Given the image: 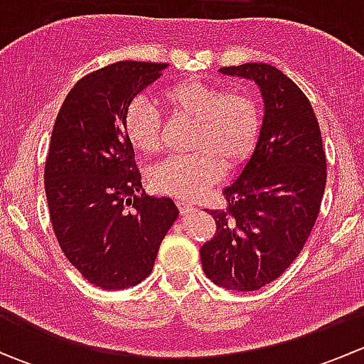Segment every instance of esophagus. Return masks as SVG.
Returning a JSON list of instances; mask_svg holds the SVG:
<instances>
[{
  "label": "esophagus",
  "mask_w": 364,
  "mask_h": 364,
  "mask_svg": "<svg viewBox=\"0 0 364 364\" xmlns=\"http://www.w3.org/2000/svg\"><path fill=\"white\" fill-rule=\"evenodd\" d=\"M178 208H179V211L183 213V215L196 211V205L190 204V203H185V200H178Z\"/></svg>",
  "instance_id": "34e87169"
}]
</instances>
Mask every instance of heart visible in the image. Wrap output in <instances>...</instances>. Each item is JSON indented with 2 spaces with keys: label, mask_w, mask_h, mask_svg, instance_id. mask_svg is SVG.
Segmentation results:
<instances>
[{
  "label": "heart",
  "mask_w": 364,
  "mask_h": 364,
  "mask_svg": "<svg viewBox=\"0 0 364 364\" xmlns=\"http://www.w3.org/2000/svg\"><path fill=\"white\" fill-rule=\"evenodd\" d=\"M161 100L172 116L193 123L190 134L193 153L171 156L153 168L149 183L155 192L197 199L220 181L225 167H240L252 156L262 117L250 93L186 79L165 87ZM123 130L135 151L144 155L160 151V116L144 98H135L127 105Z\"/></svg>",
  "instance_id": "1"
}]
</instances>
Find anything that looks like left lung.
<instances>
[{
  "label": "left lung",
  "mask_w": 364,
  "mask_h": 364,
  "mask_svg": "<svg viewBox=\"0 0 364 364\" xmlns=\"http://www.w3.org/2000/svg\"><path fill=\"white\" fill-rule=\"evenodd\" d=\"M220 72L259 86L264 117L259 141L236 181L223 190L227 209H211L213 240L200 248L209 280L250 292L277 280L299 255L326 188L321 128L306 95L267 63Z\"/></svg>",
  "instance_id": "8db88e82"
}]
</instances>
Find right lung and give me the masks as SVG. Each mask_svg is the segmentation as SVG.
I'll return each mask as SVG.
<instances>
[{
  "label": "right lung",
  "mask_w": 364,
  "mask_h": 364,
  "mask_svg": "<svg viewBox=\"0 0 364 364\" xmlns=\"http://www.w3.org/2000/svg\"><path fill=\"white\" fill-rule=\"evenodd\" d=\"M167 63L117 61L82 77L65 98L46 160L54 234L72 266L107 291L134 287L153 269L179 211L144 192L123 130L127 105Z\"/></svg>",
  "instance_id": "add662e5"
}]
</instances>
